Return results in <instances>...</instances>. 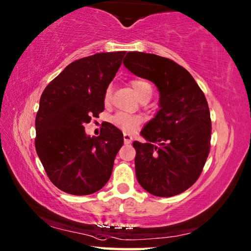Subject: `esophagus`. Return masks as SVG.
Wrapping results in <instances>:
<instances>
[{"label":"esophagus","mask_w":251,"mask_h":251,"mask_svg":"<svg viewBox=\"0 0 251 251\" xmlns=\"http://www.w3.org/2000/svg\"><path fill=\"white\" fill-rule=\"evenodd\" d=\"M131 139H133V137L129 134H124V141L125 144H130L131 143Z\"/></svg>","instance_id":"1"}]
</instances>
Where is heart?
I'll use <instances>...</instances> for the list:
<instances>
[{"mask_svg": "<svg viewBox=\"0 0 251 251\" xmlns=\"http://www.w3.org/2000/svg\"><path fill=\"white\" fill-rule=\"evenodd\" d=\"M130 85L133 86L135 93L137 97L143 100L145 98H150L152 94V86L148 81L143 79H135L130 81ZM111 99V91L107 90L105 93L104 100L105 102H108ZM112 123L118 128L122 129L125 133H133L141 123V117L137 115H130V114L126 113H116L115 115L112 117Z\"/></svg>", "mask_w": 251, "mask_h": 251, "instance_id": "obj_1", "label": "heart"}]
</instances>
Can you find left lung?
Segmentation results:
<instances>
[{
	"label": "left lung",
	"instance_id": "1",
	"mask_svg": "<svg viewBox=\"0 0 251 251\" xmlns=\"http://www.w3.org/2000/svg\"><path fill=\"white\" fill-rule=\"evenodd\" d=\"M124 66L153 82L160 93V110L140 133L147 143H133L136 177L156 197L184 192L199 179L211 148V116L203 91L171 59L130 51Z\"/></svg>",
	"mask_w": 251,
	"mask_h": 251
}]
</instances>
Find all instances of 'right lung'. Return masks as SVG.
<instances>
[{"instance_id": "1", "label": "right lung", "mask_w": 251, "mask_h": 251, "mask_svg": "<svg viewBox=\"0 0 251 251\" xmlns=\"http://www.w3.org/2000/svg\"><path fill=\"white\" fill-rule=\"evenodd\" d=\"M126 51L101 52L71 62L44 90L36 115L35 147L49 180L72 195L101 190L124 143L122 131L103 124L98 137L84 125L104 110L108 84Z\"/></svg>"}]
</instances>
